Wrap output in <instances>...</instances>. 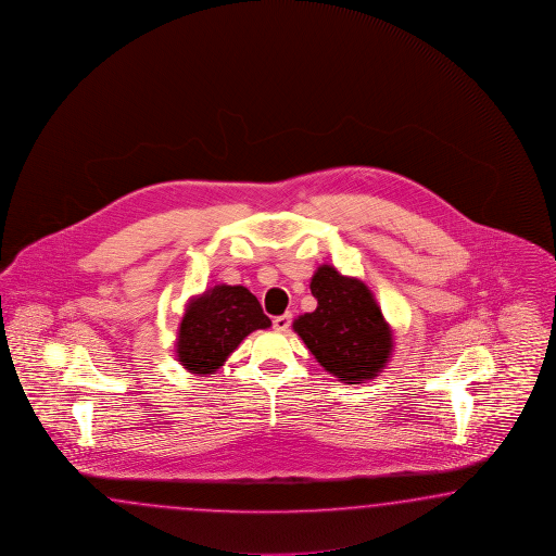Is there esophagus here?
Returning a JSON list of instances; mask_svg holds the SVG:
<instances>
[{"label": "esophagus", "mask_w": 556, "mask_h": 556, "mask_svg": "<svg viewBox=\"0 0 556 556\" xmlns=\"http://www.w3.org/2000/svg\"><path fill=\"white\" fill-rule=\"evenodd\" d=\"M290 323H292V314H282V316H276L274 318V330H278V332H286L288 328H290Z\"/></svg>", "instance_id": "obj_1"}]
</instances>
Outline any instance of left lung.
I'll return each mask as SVG.
<instances>
[{
  "instance_id": "8db88e82",
  "label": "left lung",
  "mask_w": 556,
  "mask_h": 556,
  "mask_svg": "<svg viewBox=\"0 0 556 556\" xmlns=\"http://www.w3.org/2000/svg\"><path fill=\"white\" fill-rule=\"evenodd\" d=\"M311 290L318 306L294 320L300 339L342 383L375 379L393 351V332L372 292L328 264L314 271Z\"/></svg>"
}]
</instances>
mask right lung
Segmentation results:
<instances>
[{"label": "right lung", "instance_id": "obj_1", "mask_svg": "<svg viewBox=\"0 0 556 556\" xmlns=\"http://www.w3.org/2000/svg\"><path fill=\"white\" fill-rule=\"evenodd\" d=\"M270 325L248 288L214 286L186 306L177 334V361L193 375H214L250 332Z\"/></svg>", "mask_w": 556, "mask_h": 556}]
</instances>
